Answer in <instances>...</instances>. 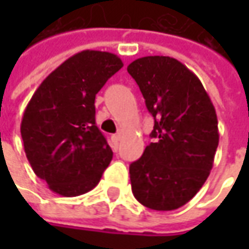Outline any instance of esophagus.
<instances>
[{
	"instance_id": "obj_1",
	"label": "esophagus",
	"mask_w": 249,
	"mask_h": 249,
	"mask_svg": "<svg viewBox=\"0 0 249 249\" xmlns=\"http://www.w3.org/2000/svg\"><path fill=\"white\" fill-rule=\"evenodd\" d=\"M110 140H112V142H113V148L118 149V145H119V141H120L119 133H118V134H113V136L110 137Z\"/></svg>"
}]
</instances>
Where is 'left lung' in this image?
<instances>
[{"label":"left lung","instance_id":"obj_1","mask_svg":"<svg viewBox=\"0 0 249 249\" xmlns=\"http://www.w3.org/2000/svg\"><path fill=\"white\" fill-rule=\"evenodd\" d=\"M154 116L142 157L130 165L131 191L140 204L173 211L196 196L213 166L217 116L201 80L170 56H144L127 66Z\"/></svg>","mask_w":249,"mask_h":249}]
</instances>
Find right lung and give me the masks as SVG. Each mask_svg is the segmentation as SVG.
<instances>
[{"mask_svg": "<svg viewBox=\"0 0 249 249\" xmlns=\"http://www.w3.org/2000/svg\"><path fill=\"white\" fill-rule=\"evenodd\" d=\"M123 68L118 55L86 50L51 72L24 109L20 134L33 172L62 196L89 193L112 160L95 124V95Z\"/></svg>", "mask_w": 249, "mask_h": 249, "instance_id": "right-lung-1", "label": "right lung"}]
</instances>
